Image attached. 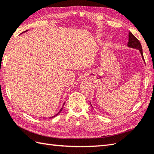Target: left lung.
Segmentation results:
<instances>
[{
  "label": "left lung",
  "instance_id": "left-lung-1",
  "mask_svg": "<svg viewBox=\"0 0 154 154\" xmlns=\"http://www.w3.org/2000/svg\"><path fill=\"white\" fill-rule=\"evenodd\" d=\"M128 46L131 47V48L139 50V51H140L141 54L142 56V58H143V59L144 60L143 55V50H142V47H141V44L140 43V42H139L138 39L131 32H129V33H128Z\"/></svg>",
  "mask_w": 154,
  "mask_h": 154
}]
</instances>
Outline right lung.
<instances>
[{
    "instance_id": "add662e5",
    "label": "right lung",
    "mask_w": 154,
    "mask_h": 154,
    "mask_svg": "<svg viewBox=\"0 0 154 154\" xmlns=\"http://www.w3.org/2000/svg\"><path fill=\"white\" fill-rule=\"evenodd\" d=\"M26 31H27V30H26ZM26 31H25V32H26ZM62 110H63V108H61V109H60V110L59 112H58V113H57V114H56V115H54V116H52V118H53V117H54V116H57V115H58V114H59V113L60 112H61V111H62Z\"/></svg>"
}]
</instances>
